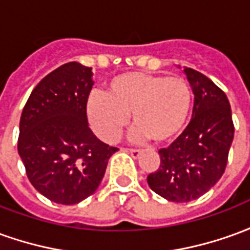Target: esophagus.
<instances>
[{
    "instance_id": "1",
    "label": "esophagus",
    "mask_w": 250,
    "mask_h": 250,
    "mask_svg": "<svg viewBox=\"0 0 250 250\" xmlns=\"http://www.w3.org/2000/svg\"><path fill=\"white\" fill-rule=\"evenodd\" d=\"M125 153H128V154H131L132 158H138V157L141 155V153H142L141 150H137V149H125Z\"/></svg>"
}]
</instances>
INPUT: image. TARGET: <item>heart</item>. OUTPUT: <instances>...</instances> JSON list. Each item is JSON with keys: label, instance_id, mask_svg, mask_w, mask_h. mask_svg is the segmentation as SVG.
<instances>
[{"label": "heart", "instance_id": "1", "mask_svg": "<svg viewBox=\"0 0 250 250\" xmlns=\"http://www.w3.org/2000/svg\"><path fill=\"white\" fill-rule=\"evenodd\" d=\"M191 101V88L180 77L130 71L113 77L108 83L107 95L90 93L86 112L90 125L105 142L119 139L131 113L135 125L131 131L132 139L149 138L162 143L184 127Z\"/></svg>", "mask_w": 250, "mask_h": 250}]
</instances>
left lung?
<instances>
[{
  "instance_id": "1",
  "label": "left lung",
  "mask_w": 250,
  "mask_h": 250,
  "mask_svg": "<svg viewBox=\"0 0 250 250\" xmlns=\"http://www.w3.org/2000/svg\"><path fill=\"white\" fill-rule=\"evenodd\" d=\"M193 92L192 119L172 145L158 151L161 164L147 176L149 187L169 202L200 198L222 177L234 125L228 97L208 77L186 67Z\"/></svg>"
}]
</instances>
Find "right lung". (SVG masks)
<instances>
[{
    "instance_id": "add662e5",
    "label": "right lung",
    "mask_w": 250,
    "mask_h": 250,
    "mask_svg": "<svg viewBox=\"0 0 250 250\" xmlns=\"http://www.w3.org/2000/svg\"><path fill=\"white\" fill-rule=\"evenodd\" d=\"M92 67L69 62L47 74L28 97L20 119L19 154L31 184L54 203L77 204L95 193L118 147L88 125Z\"/></svg>"
}]
</instances>
